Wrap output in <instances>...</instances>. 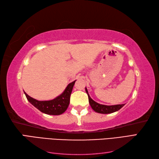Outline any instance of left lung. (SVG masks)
I'll return each mask as SVG.
<instances>
[{"instance_id": "left-lung-1", "label": "left lung", "mask_w": 159, "mask_h": 159, "mask_svg": "<svg viewBox=\"0 0 159 159\" xmlns=\"http://www.w3.org/2000/svg\"><path fill=\"white\" fill-rule=\"evenodd\" d=\"M85 91L87 93V95H88L89 102L91 107L92 108V109L94 111H96V112H97V113H102V114H109V113H114V112H116V111H119L121 108H122L124 106V104H116V105H111V106L100 104L99 103L95 102L91 98V97L89 96V93H88V91H87L86 87H85Z\"/></svg>"}]
</instances>
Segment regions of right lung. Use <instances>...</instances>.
Segmentation results:
<instances>
[{"instance_id":"add662e5","label":"right lung","mask_w":159,"mask_h":159,"mask_svg":"<svg viewBox=\"0 0 159 159\" xmlns=\"http://www.w3.org/2000/svg\"><path fill=\"white\" fill-rule=\"evenodd\" d=\"M75 81L76 80H74L72 83L68 84L66 89L61 95L51 100H37L30 97L25 92H24L29 102L41 112L48 115H52V116H59L65 112L69 106L70 95Z\"/></svg>"}]
</instances>
